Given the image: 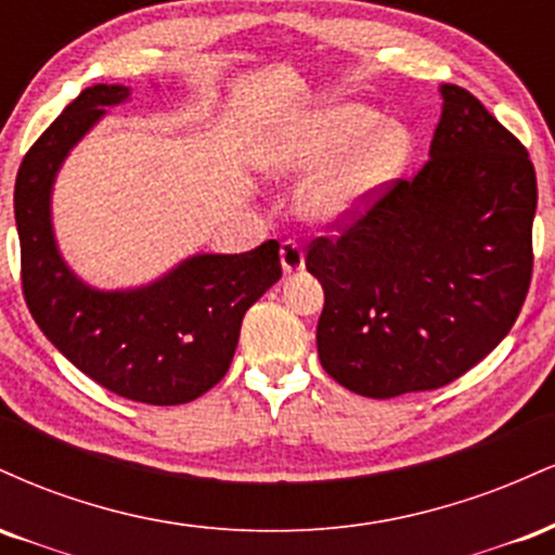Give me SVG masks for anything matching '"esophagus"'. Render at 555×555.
<instances>
[{
	"instance_id": "1",
	"label": "esophagus",
	"mask_w": 555,
	"mask_h": 555,
	"mask_svg": "<svg viewBox=\"0 0 555 555\" xmlns=\"http://www.w3.org/2000/svg\"><path fill=\"white\" fill-rule=\"evenodd\" d=\"M282 269L284 273H289V276L305 269V253L295 240H286L282 245Z\"/></svg>"
}]
</instances>
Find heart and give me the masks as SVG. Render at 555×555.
<instances>
[{
    "label": "heart",
    "mask_w": 555,
    "mask_h": 555,
    "mask_svg": "<svg viewBox=\"0 0 555 555\" xmlns=\"http://www.w3.org/2000/svg\"><path fill=\"white\" fill-rule=\"evenodd\" d=\"M410 154L401 125L380 122L360 104H331L305 112L266 135L258 149L260 169L273 177H305L302 214L323 227H347L365 214L378 190Z\"/></svg>",
    "instance_id": "1"
}]
</instances>
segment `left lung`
<instances>
[{
  "instance_id": "obj_1",
  "label": "left lung",
  "mask_w": 555,
  "mask_h": 555,
  "mask_svg": "<svg viewBox=\"0 0 555 555\" xmlns=\"http://www.w3.org/2000/svg\"><path fill=\"white\" fill-rule=\"evenodd\" d=\"M441 95L425 167L305 258L326 295L318 358L360 397L456 380L499 347L530 289V154L469 91L443 82Z\"/></svg>"
}]
</instances>
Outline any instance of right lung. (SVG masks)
<instances>
[{
  "label": "right lung",
  "mask_w": 555,
  "mask_h": 555,
  "mask_svg": "<svg viewBox=\"0 0 555 555\" xmlns=\"http://www.w3.org/2000/svg\"><path fill=\"white\" fill-rule=\"evenodd\" d=\"M130 88H86L25 154L15 180L21 279L49 341L95 384L143 404L193 401L224 378L242 318L282 279L279 242L240 256L201 253L138 289H93L60 256L52 188L69 151L127 101Z\"/></svg>",
  "instance_id": "obj_1"
}]
</instances>
